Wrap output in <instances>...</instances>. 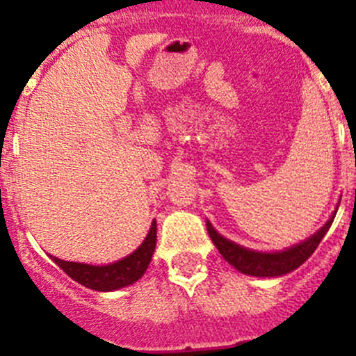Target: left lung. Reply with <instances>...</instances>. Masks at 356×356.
Wrapping results in <instances>:
<instances>
[{"instance_id":"obj_1","label":"left lung","mask_w":356,"mask_h":356,"mask_svg":"<svg viewBox=\"0 0 356 356\" xmlns=\"http://www.w3.org/2000/svg\"><path fill=\"white\" fill-rule=\"evenodd\" d=\"M334 217H336V215H332L327 220V224H325L317 234L308 238L307 241L300 243V245L289 248V250L286 251H279V253H258V251H251L243 246H238L236 243L222 238V236L211 227L210 222H207V229L211 241L215 243V246L220 251L222 257H224L232 267L238 268L239 272L248 275H254V277H277V275H284L288 274V272L294 270V268L300 267V265L317 250L318 243L322 241L325 232H327L329 227L332 225Z\"/></svg>"}]
</instances>
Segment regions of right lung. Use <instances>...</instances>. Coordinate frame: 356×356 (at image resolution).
I'll return each instance as SVG.
<instances>
[{
	"label": "right lung",
	"mask_w": 356,
	"mask_h": 356,
	"mask_svg": "<svg viewBox=\"0 0 356 356\" xmlns=\"http://www.w3.org/2000/svg\"><path fill=\"white\" fill-rule=\"evenodd\" d=\"M155 246L156 222L153 220L152 229H149L148 236L143 241V245L134 253L115 261V264L105 265V267H96V265L65 261L60 260V258H53V261L60 268H63V272H65L68 277H72L79 284L86 286V288L95 291H115L125 288V286L132 284L138 279H141V275L145 274L149 261H152Z\"/></svg>",
	"instance_id": "obj_1"
}]
</instances>
